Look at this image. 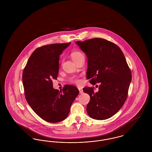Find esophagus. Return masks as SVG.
<instances>
[{
    "mask_svg": "<svg viewBox=\"0 0 152 152\" xmlns=\"http://www.w3.org/2000/svg\"><path fill=\"white\" fill-rule=\"evenodd\" d=\"M78 89H79V92L80 94H83V89L82 88H78Z\"/></svg>",
    "mask_w": 152,
    "mask_h": 152,
    "instance_id": "1",
    "label": "esophagus"
}]
</instances>
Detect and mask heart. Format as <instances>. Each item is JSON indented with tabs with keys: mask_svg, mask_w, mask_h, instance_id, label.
Segmentation results:
<instances>
[{
	"mask_svg": "<svg viewBox=\"0 0 152 152\" xmlns=\"http://www.w3.org/2000/svg\"><path fill=\"white\" fill-rule=\"evenodd\" d=\"M71 58H72L73 60L75 62L76 60H77L80 58L84 56L83 53L81 52H80V51H74V52H73L71 53ZM71 81L72 83H75L76 84H79L80 82H81L79 78H77V77H72V78H71Z\"/></svg>",
	"mask_w": 152,
	"mask_h": 152,
	"instance_id": "heart-1",
	"label": "heart"
}]
</instances>
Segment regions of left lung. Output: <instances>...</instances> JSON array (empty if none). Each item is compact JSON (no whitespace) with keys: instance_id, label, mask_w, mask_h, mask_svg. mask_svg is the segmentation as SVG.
Listing matches in <instances>:
<instances>
[{"instance_id":"1","label":"left lung","mask_w":152,"mask_h":152,"mask_svg":"<svg viewBox=\"0 0 152 152\" xmlns=\"http://www.w3.org/2000/svg\"><path fill=\"white\" fill-rule=\"evenodd\" d=\"M88 58L87 79L99 91L85 87L90 96L88 115L96 120H106L121 108L128 97L132 80L131 71L124 55L116 44L101 38L76 42Z\"/></svg>"}]
</instances>
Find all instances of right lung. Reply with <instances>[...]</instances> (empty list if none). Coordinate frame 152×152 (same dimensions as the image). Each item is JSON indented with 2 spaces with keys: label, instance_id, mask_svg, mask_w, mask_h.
I'll return each mask as SVG.
<instances>
[{
  "label": "right lung",
  "instance_id": "right-lung-1",
  "mask_svg": "<svg viewBox=\"0 0 152 152\" xmlns=\"http://www.w3.org/2000/svg\"><path fill=\"white\" fill-rule=\"evenodd\" d=\"M70 44H52L36 48L23 70L26 100L38 116L49 123L65 119L79 94V89L71 85H65L60 92L53 88L52 80L58 76L60 55Z\"/></svg>",
  "mask_w": 152,
  "mask_h": 152
}]
</instances>
